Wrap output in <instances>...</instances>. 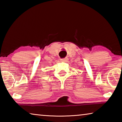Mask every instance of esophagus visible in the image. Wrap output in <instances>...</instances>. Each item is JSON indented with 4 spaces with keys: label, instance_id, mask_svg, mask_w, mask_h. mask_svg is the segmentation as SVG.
Wrapping results in <instances>:
<instances>
[{
    "label": "esophagus",
    "instance_id": "1",
    "mask_svg": "<svg viewBox=\"0 0 122 122\" xmlns=\"http://www.w3.org/2000/svg\"><path fill=\"white\" fill-rule=\"evenodd\" d=\"M67 60H68V58H67V57L61 59V61H62V62H66V61H67Z\"/></svg>",
    "mask_w": 122,
    "mask_h": 122
}]
</instances>
